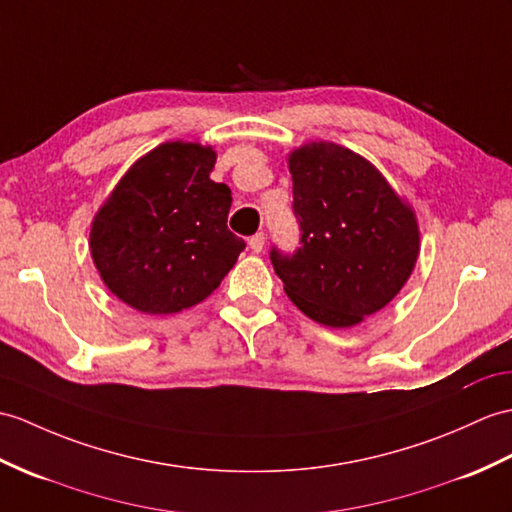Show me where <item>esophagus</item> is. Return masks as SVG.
Masks as SVG:
<instances>
[{
	"label": "esophagus",
	"instance_id": "1",
	"mask_svg": "<svg viewBox=\"0 0 512 512\" xmlns=\"http://www.w3.org/2000/svg\"><path fill=\"white\" fill-rule=\"evenodd\" d=\"M264 242H266L264 233H257V235L251 237V240H248V246H251L253 253H261V251H264Z\"/></svg>",
	"mask_w": 512,
	"mask_h": 512
}]
</instances>
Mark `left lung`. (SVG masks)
Here are the masks:
<instances>
[{"label": "left lung", "mask_w": 512, "mask_h": 512, "mask_svg": "<svg viewBox=\"0 0 512 512\" xmlns=\"http://www.w3.org/2000/svg\"><path fill=\"white\" fill-rule=\"evenodd\" d=\"M292 211L301 246L270 261L283 290L316 323L353 327L386 307L412 275L419 224L373 163L312 141L290 152Z\"/></svg>", "instance_id": "left-lung-1"}]
</instances>
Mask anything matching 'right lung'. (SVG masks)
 <instances>
[{"mask_svg": "<svg viewBox=\"0 0 512 512\" xmlns=\"http://www.w3.org/2000/svg\"><path fill=\"white\" fill-rule=\"evenodd\" d=\"M213 165L211 146L168 141L130 165L95 213L93 264L133 310L163 316L205 301L244 251L227 229L231 189L211 181Z\"/></svg>", "mask_w": 512, "mask_h": 512, "instance_id": "add662e5", "label": "right lung"}]
</instances>
